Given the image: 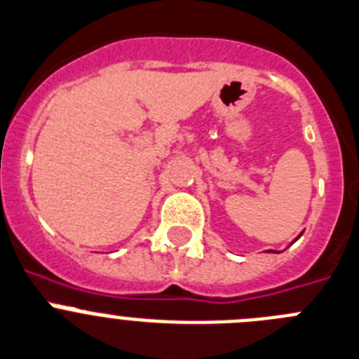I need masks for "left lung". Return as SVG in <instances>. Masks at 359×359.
Masks as SVG:
<instances>
[{
	"label": "left lung",
	"instance_id": "obj_1",
	"mask_svg": "<svg viewBox=\"0 0 359 359\" xmlns=\"http://www.w3.org/2000/svg\"><path fill=\"white\" fill-rule=\"evenodd\" d=\"M300 236H302V232H300V234H299V236H297V238H295V240H293V241H297V240H299ZM293 241H292V243H293ZM268 252H270V250H268ZM272 252H273V250H272ZM276 254H277V252H276Z\"/></svg>",
	"mask_w": 359,
	"mask_h": 359
}]
</instances>
